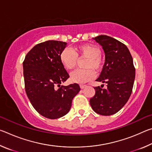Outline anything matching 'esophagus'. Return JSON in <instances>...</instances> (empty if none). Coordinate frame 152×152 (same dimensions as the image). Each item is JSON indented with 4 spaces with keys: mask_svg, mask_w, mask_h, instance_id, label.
Instances as JSON below:
<instances>
[{
    "mask_svg": "<svg viewBox=\"0 0 152 152\" xmlns=\"http://www.w3.org/2000/svg\"><path fill=\"white\" fill-rule=\"evenodd\" d=\"M86 86V85H85V84H80V88H85V87Z\"/></svg>",
    "mask_w": 152,
    "mask_h": 152,
    "instance_id": "obj_1",
    "label": "esophagus"
}]
</instances>
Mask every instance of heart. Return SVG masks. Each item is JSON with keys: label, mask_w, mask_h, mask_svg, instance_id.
<instances>
[{"label": "heart", "mask_w": 152, "mask_h": 152, "mask_svg": "<svg viewBox=\"0 0 152 152\" xmlns=\"http://www.w3.org/2000/svg\"><path fill=\"white\" fill-rule=\"evenodd\" d=\"M101 51L97 46L91 44H82L74 48V51L70 48H65L61 51L60 60L64 68L68 70L76 68L78 59H87L85 70H78L71 74V80L74 82L83 84L91 80L95 77L96 70L101 72L103 68V61L101 57Z\"/></svg>", "instance_id": "1"}]
</instances>
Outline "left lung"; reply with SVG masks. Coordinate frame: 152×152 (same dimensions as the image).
<instances>
[{
    "label": "left lung",
    "mask_w": 152,
    "mask_h": 152,
    "mask_svg": "<svg viewBox=\"0 0 152 152\" xmlns=\"http://www.w3.org/2000/svg\"><path fill=\"white\" fill-rule=\"evenodd\" d=\"M105 53V62L98 82L107 84L106 89L94 87L95 94L90 99L94 112L109 116L122 109L132 94L135 68L128 48L119 41L107 35L93 38ZM104 86V85H103Z\"/></svg>",
    "instance_id": "1"
}]
</instances>
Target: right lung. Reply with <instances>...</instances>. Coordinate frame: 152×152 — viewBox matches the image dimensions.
Wrapping results in <instances>:
<instances>
[{"label": "right lung", "instance_id": "obj_1", "mask_svg": "<svg viewBox=\"0 0 152 152\" xmlns=\"http://www.w3.org/2000/svg\"><path fill=\"white\" fill-rule=\"evenodd\" d=\"M67 43L49 40L38 43L25 56L23 62L25 92L33 108L41 115L55 119L66 115L79 84L60 85L69 78L60 60Z\"/></svg>", "mask_w": 152, "mask_h": 152}]
</instances>
